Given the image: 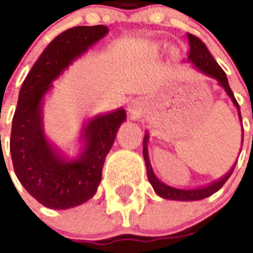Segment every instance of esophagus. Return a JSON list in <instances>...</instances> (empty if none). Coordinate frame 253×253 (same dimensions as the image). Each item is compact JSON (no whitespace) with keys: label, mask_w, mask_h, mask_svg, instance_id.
Instances as JSON below:
<instances>
[{"label":"esophagus","mask_w":253,"mask_h":253,"mask_svg":"<svg viewBox=\"0 0 253 253\" xmlns=\"http://www.w3.org/2000/svg\"><path fill=\"white\" fill-rule=\"evenodd\" d=\"M128 111H131V114H134L135 111H136V107H135V105H130V107H128Z\"/></svg>","instance_id":"34e87169"}]
</instances>
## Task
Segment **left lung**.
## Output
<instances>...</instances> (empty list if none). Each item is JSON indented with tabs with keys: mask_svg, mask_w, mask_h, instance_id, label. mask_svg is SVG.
<instances>
[{
	"mask_svg": "<svg viewBox=\"0 0 253 253\" xmlns=\"http://www.w3.org/2000/svg\"><path fill=\"white\" fill-rule=\"evenodd\" d=\"M189 44H190V49H189V56L188 61H190L194 68L197 71H200L201 73H204L206 76L211 77V79H215L218 81V84L223 87L224 91L227 93V95L231 98L234 106L238 109V114H239V119L242 122V115H240V107L239 103L236 102L235 97H234V93H232L231 87L228 85V80L226 73L223 72V69L220 68L218 63L214 60V57L211 56V53L209 52L208 47L205 45V43L201 39H198L197 37L192 35V34H188ZM148 138L150 135L148 132H146L144 135V140H143V156H144V162H146L147 166V176H148V181L152 185V188L156 192L158 196H160L162 198H166V200H173V201H200L204 200L206 197H210L211 194H214L215 192H218L222 186L224 185V182L228 180V177L231 176L234 169H235L236 163L231 167V169L228 170L223 177H220L219 180L212 181L211 184L205 185V186H200V188H193V189H180V188H173V186H169V185L164 184L162 181L159 180L156 174L152 170V167L150 164V159H148V148H147V144H148Z\"/></svg>",
	"mask_w": 253,
	"mask_h": 253,
	"instance_id": "8db88e82",
	"label": "left lung"
}]
</instances>
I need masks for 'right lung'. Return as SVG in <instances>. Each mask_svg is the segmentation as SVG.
<instances>
[{
    "instance_id": "obj_1",
    "label": "right lung",
    "mask_w": 253,
    "mask_h": 253,
    "mask_svg": "<svg viewBox=\"0 0 253 253\" xmlns=\"http://www.w3.org/2000/svg\"><path fill=\"white\" fill-rule=\"evenodd\" d=\"M106 26H77L53 39L22 84L11 125L10 154L18 180L43 206L64 210L94 196L102 167L119 127L126 121L122 107L87 119L81 128L80 152L68 159L47 139L43 123L44 97L53 81L101 41Z\"/></svg>"
}]
</instances>
